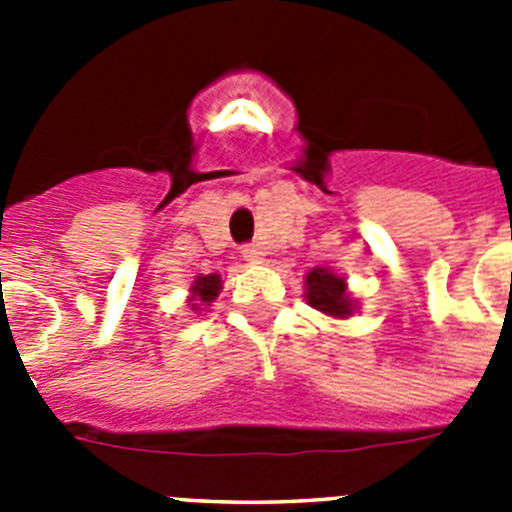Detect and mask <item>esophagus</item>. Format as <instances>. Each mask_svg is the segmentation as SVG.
I'll return each mask as SVG.
<instances>
[{"mask_svg": "<svg viewBox=\"0 0 512 512\" xmlns=\"http://www.w3.org/2000/svg\"><path fill=\"white\" fill-rule=\"evenodd\" d=\"M243 259L251 261V264H261L264 261V251L259 246H243Z\"/></svg>", "mask_w": 512, "mask_h": 512, "instance_id": "esophagus-1", "label": "esophagus"}]
</instances>
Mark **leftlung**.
Listing matches in <instances>:
<instances>
[{"mask_svg":"<svg viewBox=\"0 0 512 512\" xmlns=\"http://www.w3.org/2000/svg\"><path fill=\"white\" fill-rule=\"evenodd\" d=\"M305 300L312 310L323 312L325 318L346 320L359 310V302L348 292L346 277L328 266H315L305 274Z\"/></svg>","mask_w":512,"mask_h":512,"instance_id":"8db88e82","label":"left lung"}]
</instances>
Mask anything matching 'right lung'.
<instances>
[{"label": "right lung", "instance_id": "obj_1", "mask_svg": "<svg viewBox=\"0 0 512 512\" xmlns=\"http://www.w3.org/2000/svg\"><path fill=\"white\" fill-rule=\"evenodd\" d=\"M220 289H223L220 274H200V277H194L187 297L189 307H192L194 312H202L220 297Z\"/></svg>", "mask_w": 512, "mask_h": 512}]
</instances>
